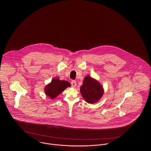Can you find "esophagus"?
Wrapping results in <instances>:
<instances>
[{"label":"esophagus","instance_id":"esophagus-1","mask_svg":"<svg viewBox=\"0 0 151 151\" xmlns=\"http://www.w3.org/2000/svg\"><path fill=\"white\" fill-rule=\"evenodd\" d=\"M71 84L72 87H75L76 86V81L75 80H72L71 82Z\"/></svg>","mask_w":151,"mask_h":151}]
</instances>
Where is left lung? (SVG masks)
Instances as JSON below:
<instances>
[{"mask_svg": "<svg viewBox=\"0 0 151 151\" xmlns=\"http://www.w3.org/2000/svg\"><path fill=\"white\" fill-rule=\"evenodd\" d=\"M80 93L88 103L93 104L99 100L103 95L102 86L89 76H86L80 87Z\"/></svg>", "mask_w": 151, "mask_h": 151, "instance_id": "8db88e82", "label": "left lung"}]
</instances>
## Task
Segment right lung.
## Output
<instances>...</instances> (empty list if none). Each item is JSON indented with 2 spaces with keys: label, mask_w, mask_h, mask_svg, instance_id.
Wrapping results in <instances>:
<instances>
[{
  "label": "right lung",
  "mask_w": 151,
  "mask_h": 151,
  "mask_svg": "<svg viewBox=\"0 0 151 151\" xmlns=\"http://www.w3.org/2000/svg\"><path fill=\"white\" fill-rule=\"evenodd\" d=\"M68 86H70L69 82L65 80H60L58 78L53 79L50 83L46 86L45 92L47 96L53 99Z\"/></svg>",
  "instance_id": "1"
}]
</instances>
